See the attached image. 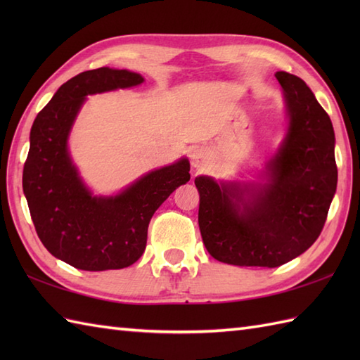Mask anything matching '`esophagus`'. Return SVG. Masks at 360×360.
<instances>
[{
  "instance_id": "esophagus-1",
  "label": "esophagus",
  "mask_w": 360,
  "mask_h": 360,
  "mask_svg": "<svg viewBox=\"0 0 360 360\" xmlns=\"http://www.w3.org/2000/svg\"><path fill=\"white\" fill-rule=\"evenodd\" d=\"M190 160H192V165L195 168H201L205 162H207V151L202 148L195 150L192 153V156H190Z\"/></svg>"
}]
</instances>
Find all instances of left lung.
Segmentation results:
<instances>
[{"label":"left lung","instance_id":"obj_1","mask_svg":"<svg viewBox=\"0 0 360 360\" xmlns=\"http://www.w3.org/2000/svg\"><path fill=\"white\" fill-rule=\"evenodd\" d=\"M286 129L257 181L198 176V223L209 254L233 266L277 267L312 246L338 187L331 119L300 77L275 74Z\"/></svg>","mask_w":360,"mask_h":360}]
</instances>
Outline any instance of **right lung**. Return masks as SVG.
Returning a JSON list of instances; mask_svg holds the SVG:
<instances>
[{"label": "right lung", "mask_w": 360, "mask_h": 360, "mask_svg": "<svg viewBox=\"0 0 360 360\" xmlns=\"http://www.w3.org/2000/svg\"><path fill=\"white\" fill-rule=\"evenodd\" d=\"M141 83L142 75L128 70L103 66L82 72L57 89L30 128L22 192L35 231L53 257L82 271L122 269L136 263L147 246L151 217L190 181V162L181 158L116 195H93L83 182L68 141L86 97Z\"/></svg>", "instance_id": "right-lung-1"}]
</instances>
